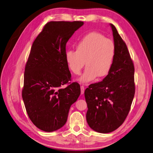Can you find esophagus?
Returning a JSON list of instances; mask_svg holds the SVG:
<instances>
[{
  "instance_id": "esophagus-1",
  "label": "esophagus",
  "mask_w": 153,
  "mask_h": 153,
  "mask_svg": "<svg viewBox=\"0 0 153 153\" xmlns=\"http://www.w3.org/2000/svg\"><path fill=\"white\" fill-rule=\"evenodd\" d=\"M84 93H85V86H81V95L84 94Z\"/></svg>"
}]
</instances>
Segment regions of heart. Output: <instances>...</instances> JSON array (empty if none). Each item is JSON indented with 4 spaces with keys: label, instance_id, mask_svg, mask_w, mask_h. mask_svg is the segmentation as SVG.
Wrapping results in <instances>:
<instances>
[{
    "label": "heart",
    "instance_id": "obj_1",
    "mask_svg": "<svg viewBox=\"0 0 153 153\" xmlns=\"http://www.w3.org/2000/svg\"><path fill=\"white\" fill-rule=\"evenodd\" d=\"M116 50L112 41L96 32L84 36L76 45V51L65 52V60L70 70L79 74L84 66L86 69L79 78L80 82L85 84L97 77H105L111 72L114 62Z\"/></svg>",
    "mask_w": 153,
    "mask_h": 153
}]
</instances>
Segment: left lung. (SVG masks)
Wrapping results in <instances>:
<instances>
[{
	"label": "left lung",
	"mask_w": 153,
	"mask_h": 153,
	"mask_svg": "<svg viewBox=\"0 0 153 153\" xmlns=\"http://www.w3.org/2000/svg\"><path fill=\"white\" fill-rule=\"evenodd\" d=\"M116 53L111 72L102 81L91 84L85 91L88 125L107 134L118 128L128 114L135 95L134 63L125 42L110 24Z\"/></svg>",
	"instance_id": "obj_1"
}]
</instances>
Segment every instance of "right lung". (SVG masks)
<instances>
[{"mask_svg":"<svg viewBox=\"0 0 153 153\" xmlns=\"http://www.w3.org/2000/svg\"><path fill=\"white\" fill-rule=\"evenodd\" d=\"M82 22H50L33 42L24 73L22 98L28 116L40 130L51 132L65 124L70 107L81 93L71 81L66 44Z\"/></svg>","mask_w":153,"mask_h":153,"instance_id":"right-lung-1","label":"right lung"}]
</instances>
